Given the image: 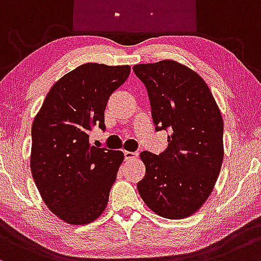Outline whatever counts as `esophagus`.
Wrapping results in <instances>:
<instances>
[{
	"instance_id": "obj_1",
	"label": "esophagus",
	"mask_w": 261,
	"mask_h": 261,
	"mask_svg": "<svg viewBox=\"0 0 261 261\" xmlns=\"http://www.w3.org/2000/svg\"><path fill=\"white\" fill-rule=\"evenodd\" d=\"M137 156H138V154L133 153V151H127V150L124 151V159L125 160H133V159H136Z\"/></svg>"
}]
</instances>
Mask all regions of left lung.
Wrapping results in <instances>:
<instances>
[{
	"mask_svg": "<svg viewBox=\"0 0 261 261\" xmlns=\"http://www.w3.org/2000/svg\"><path fill=\"white\" fill-rule=\"evenodd\" d=\"M133 70L148 90L155 129H170L164 153H140L139 195L160 217L187 218L203 206L221 171L222 113L203 79L184 64L165 59Z\"/></svg>",
	"mask_w": 261,
	"mask_h": 261,
	"instance_id": "left-lung-1",
	"label": "left lung"
}]
</instances>
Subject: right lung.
I'll return each mask as SVG.
<instances>
[{
    "label": "right lung",
    "instance_id": "1",
    "mask_svg": "<svg viewBox=\"0 0 261 261\" xmlns=\"http://www.w3.org/2000/svg\"><path fill=\"white\" fill-rule=\"evenodd\" d=\"M129 74V65L83 64L53 85L34 117L32 175L44 203L65 223H91L106 210L124 154L91 145L89 132L105 129L108 98Z\"/></svg>",
    "mask_w": 261,
    "mask_h": 261
}]
</instances>
